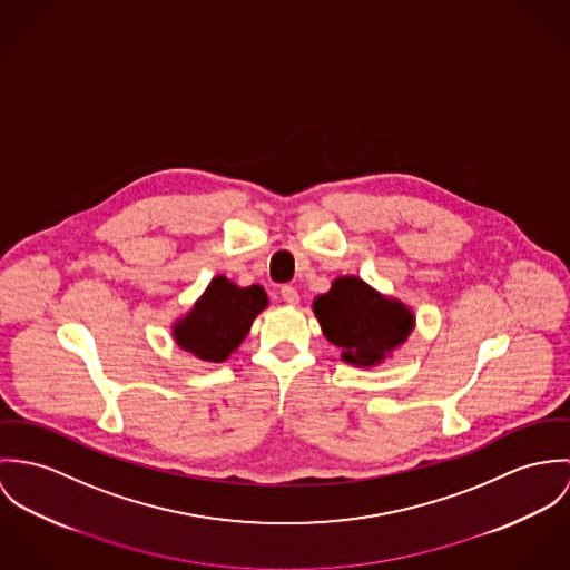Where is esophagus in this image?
Returning <instances> with one entry per match:
<instances>
[{
    "mask_svg": "<svg viewBox=\"0 0 570 570\" xmlns=\"http://www.w3.org/2000/svg\"><path fill=\"white\" fill-rule=\"evenodd\" d=\"M279 295H282V299H284L286 304H291V306L299 304V293H297V288H293V286H282Z\"/></svg>",
    "mask_w": 570,
    "mask_h": 570,
    "instance_id": "esophagus-1",
    "label": "esophagus"
}]
</instances>
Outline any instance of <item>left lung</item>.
Returning <instances> with one entry per match:
<instances>
[{"label": "left lung", "mask_w": 570, "mask_h": 570, "mask_svg": "<svg viewBox=\"0 0 570 570\" xmlns=\"http://www.w3.org/2000/svg\"><path fill=\"white\" fill-rule=\"evenodd\" d=\"M313 308L325 338L343 350L345 363L358 367L382 363L415 325V316L402 302L382 297L358 277L334 279Z\"/></svg>", "instance_id": "left-lung-1"}]
</instances>
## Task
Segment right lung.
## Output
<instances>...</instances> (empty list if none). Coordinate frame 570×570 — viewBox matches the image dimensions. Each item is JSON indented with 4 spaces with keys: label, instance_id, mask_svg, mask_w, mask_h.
I'll list each match as a JSON object with an SVG mask.
<instances>
[{
    "label": "right lung",
    "instance_id": "add662e5",
    "mask_svg": "<svg viewBox=\"0 0 570 570\" xmlns=\"http://www.w3.org/2000/svg\"><path fill=\"white\" fill-rule=\"evenodd\" d=\"M266 304L268 299L262 286L240 288L218 275L190 313L175 325V338L200 361L223 363L249 334L255 316Z\"/></svg>",
    "mask_w": 570,
    "mask_h": 570
}]
</instances>
